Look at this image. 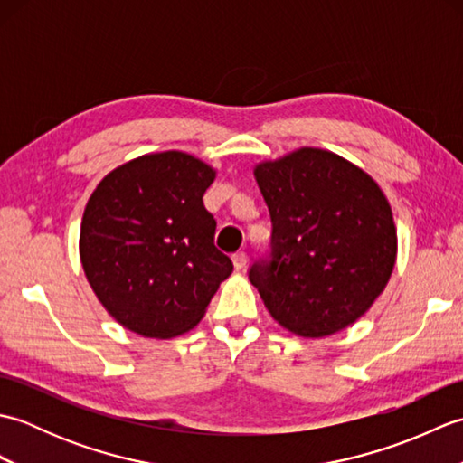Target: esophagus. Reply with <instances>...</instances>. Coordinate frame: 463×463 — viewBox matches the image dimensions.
<instances>
[{
  "label": "esophagus",
  "instance_id": "34e87169",
  "mask_svg": "<svg viewBox=\"0 0 463 463\" xmlns=\"http://www.w3.org/2000/svg\"><path fill=\"white\" fill-rule=\"evenodd\" d=\"M232 264L237 270H242L247 267V252H234L232 254Z\"/></svg>",
  "mask_w": 463,
  "mask_h": 463
}]
</instances>
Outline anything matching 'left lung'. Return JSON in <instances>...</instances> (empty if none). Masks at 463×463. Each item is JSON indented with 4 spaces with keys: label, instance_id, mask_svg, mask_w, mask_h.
Listing matches in <instances>:
<instances>
[{
    "label": "left lung",
    "instance_id": "left-lung-1",
    "mask_svg": "<svg viewBox=\"0 0 463 463\" xmlns=\"http://www.w3.org/2000/svg\"><path fill=\"white\" fill-rule=\"evenodd\" d=\"M272 237L249 279L280 326L322 338L356 322L396 264L394 216L378 183L330 151H294L254 169Z\"/></svg>",
    "mask_w": 463,
    "mask_h": 463
}]
</instances>
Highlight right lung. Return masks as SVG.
Returning a JSON list of instances; mask_svg holds the SVG:
<instances>
[{"label":"right lung","mask_w":463,"mask_h":463,"mask_svg":"<svg viewBox=\"0 0 463 463\" xmlns=\"http://www.w3.org/2000/svg\"><path fill=\"white\" fill-rule=\"evenodd\" d=\"M214 169L181 151L117 166L87 201L80 254L107 312L146 338H173L204 317L232 272L214 247L203 194Z\"/></svg>","instance_id":"obj_1"}]
</instances>
